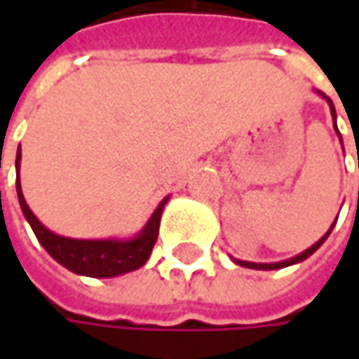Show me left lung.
Wrapping results in <instances>:
<instances>
[{
  "instance_id": "8db88e82",
  "label": "left lung",
  "mask_w": 359,
  "mask_h": 359,
  "mask_svg": "<svg viewBox=\"0 0 359 359\" xmlns=\"http://www.w3.org/2000/svg\"><path fill=\"white\" fill-rule=\"evenodd\" d=\"M318 93H320L322 97H325L322 91H318ZM325 102L330 104V109H332V118L336 119V107H334V104H332V100H330V97H325ZM334 123H336V121H334ZM336 131H338V126H336ZM338 135H339V131H338ZM339 140H341V135H339ZM334 226H336V222L332 224V228L327 229L324 236L316 241L311 248H308V250H306V252H302V254H297L296 257H290V259H283V262H276V264H254V262H243V259H236V257H233V262H236L238 266H243V268H250V269H282V268H287V266H294V264H299V262L308 259V257H310V255L313 254V252H316V250H318V248H320V245H322L325 240H327V236L332 233Z\"/></svg>"
}]
</instances>
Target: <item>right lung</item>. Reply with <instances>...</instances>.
Masks as SVG:
<instances>
[{"mask_svg":"<svg viewBox=\"0 0 359 359\" xmlns=\"http://www.w3.org/2000/svg\"><path fill=\"white\" fill-rule=\"evenodd\" d=\"M20 159L21 147L18 149V158H15V172H18L15 187H18L21 212L34 229L35 238L39 240V243L46 248V252L57 264H62L63 268H67L74 273H79V276L114 278V276H121V273L142 268L147 262V257H149L156 241H158L159 219H161L163 205L168 203L170 198H165L159 203L156 212L149 217V222L144 226V229L131 240H74V238H63V236L49 231L35 217L34 212L29 210V205L25 203L20 184Z\"/></svg>","mask_w":359,"mask_h":359,"instance_id":"right-lung-1","label":"right lung"}]
</instances>
